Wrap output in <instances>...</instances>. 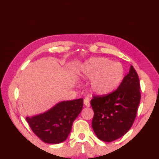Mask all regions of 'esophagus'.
I'll use <instances>...</instances> for the list:
<instances>
[{
    "instance_id": "34e87169",
    "label": "esophagus",
    "mask_w": 159,
    "mask_h": 159,
    "mask_svg": "<svg viewBox=\"0 0 159 159\" xmlns=\"http://www.w3.org/2000/svg\"><path fill=\"white\" fill-rule=\"evenodd\" d=\"M83 103H84V105H85L86 107H89V105H90V102H89V98L88 97H86L85 99H84Z\"/></svg>"
}]
</instances>
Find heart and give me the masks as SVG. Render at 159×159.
<instances>
[{"label":"heart","mask_w":159,"mask_h":159,"mask_svg":"<svg viewBox=\"0 0 159 159\" xmlns=\"http://www.w3.org/2000/svg\"><path fill=\"white\" fill-rule=\"evenodd\" d=\"M124 75L122 64L104 57L91 58L81 66L82 77L91 79L90 88L98 95L112 92L120 85Z\"/></svg>","instance_id":"heart-1"}]
</instances>
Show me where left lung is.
<instances>
[{"instance_id":"8db88e82","label":"left lung","mask_w":159,"mask_h":159,"mask_svg":"<svg viewBox=\"0 0 159 159\" xmlns=\"http://www.w3.org/2000/svg\"><path fill=\"white\" fill-rule=\"evenodd\" d=\"M141 100L139 76L131 65L117 89L91 100L94 115L92 128L102 141L111 142L129 131L134 121Z\"/></svg>"}]
</instances>
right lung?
Instances as JSON below:
<instances>
[{
  "label": "right lung",
  "mask_w": 159,
  "mask_h": 159,
  "mask_svg": "<svg viewBox=\"0 0 159 159\" xmlns=\"http://www.w3.org/2000/svg\"><path fill=\"white\" fill-rule=\"evenodd\" d=\"M83 99L63 101L46 112L27 117L33 132L46 143L57 144L66 140L74 120L83 109Z\"/></svg>",
  "instance_id": "1"
}]
</instances>
